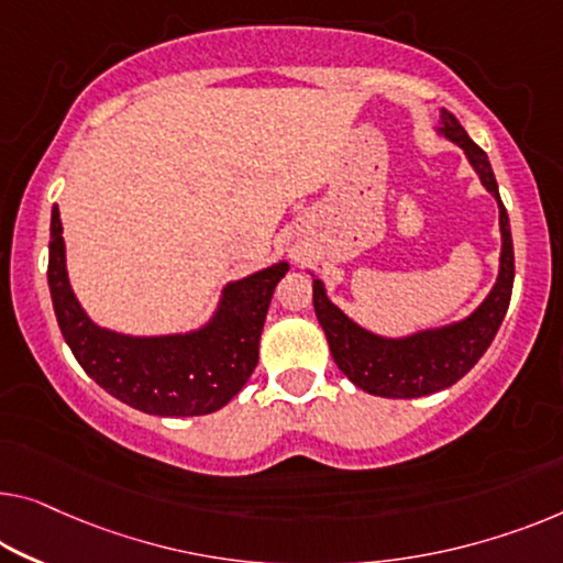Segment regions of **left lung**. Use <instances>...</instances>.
<instances>
[{
	"label": "left lung",
	"mask_w": 563,
	"mask_h": 563,
	"mask_svg": "<svg viewBox=\"0 0 563 563\" xmlns=\"http://www.w3.org/2000/svg\"><path fill=\"white\" fill-rule=\"evenodd\" d=\"M438 133L465 151L470 166L481 176L483 187L498 201L500 212V267L498 280L488 298L463 321L440 325V329L417 331L401 339L372 333L351 321L339 306L325 296L321 280H313V308L321 329L329 339L335 366L356 384L358 389L376 397L415 399L448 389L477 364L490 341L496 339L514 290V240H510L508 212L498 195L496 174L490 169L488 154L467 136V131L450 111H440Z\"/></svg>",
	"instance_id": "left-lung-1"
}]
</instances>
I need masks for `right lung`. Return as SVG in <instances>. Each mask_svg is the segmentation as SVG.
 Masks as SVG:
<instances>
[{
    "label": "right lung",
    "mask_w": 563,
    "mask_h": 563,
    "mask_svg": "<svg viewBox=\"0 0 563 563\" xmlns=\"http://www.w3.org/2000/svg\"><path fill=\"white\" fill-rule=\"evenodd\" d=\"M275 263L222 288L214 316L197 331L129 335L100 329L67 280L60 209L49 222L47 283L67 346L86 374L139 412L199 417L222 409L257 366L260 333L275 285L288 273Z\"/></svg>",
    "instance_id": "right-lung-1"
}]
</instances>
